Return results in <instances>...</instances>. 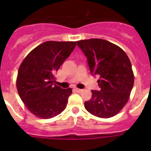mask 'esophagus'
I'll return each mask as SVG.
<instances>
[{
	"mask_svg": "<svg viewBox=\"0 0 151 151\" xmlns=\"http://www.w3.org/2000/svg\"><path fill=\"white\" fill-rule=\"evenodd\" d=\"M75 91L78 93H80V92L82 91V89H79V88H75Z\"/></svg>",
	"mask_w": 151,
	"mask_h": 151,
	"instance_id": "obj_1",
	"label": "esophagus"
}]
</instances>
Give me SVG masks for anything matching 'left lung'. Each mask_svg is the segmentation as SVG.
Returning <instances> with one entry per match:
<instances>
[{
    "instance_id": "1",
    "label": "left lung",
    "mask_w": 151,
    "mask_h": 151,
    "mask_svg": "<svg viewBox=\"0 0 151 151\" xmlns=\"http://www.w3.org/2000/svg\"><path fill=\"white\" fill-rule=\"evenodd\" d=\"M77 45L87 58L90 73L97 76L100 91L92 90L85 109L100 118L116 115L126 104L134 85V74L127 54L110 41L99 38L81 40Z\"/></svg>"
}]
</instances>
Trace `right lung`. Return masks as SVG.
Here are the masks:
<instances>
[{
	"mask_svg": "<svg viewBox=\"0 0 151 151\" xmlns=\"http://www.w3.org/2000/svg\"><path fill=\"white\" fill-rule=\"evenodd\" d=\"M76 45V41H46L32 50L21 63L17 91L28 110L36 116L53 118L66 107L73 89L54 85V74Z\"/></svg>",
	"mask_w": 151,
	"mask_h": 151,
	"instance_id": "obj_1",
	"label": "right lung"
}]
</instances>
